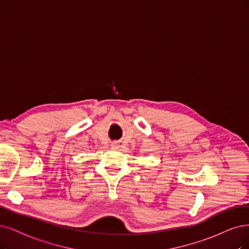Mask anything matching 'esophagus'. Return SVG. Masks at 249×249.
<instances>
[{
    "mask_svg": "<svg viewBox=\"0 0 249 249\" xmlns=\"http://www.w3.org/2000/svg\"><path fill=\"white\" fill-rule=\"evenodd\" d=\"M114 146H116V145H114Z\"/></svg>",
    "mask_w": 249,
    "mask_h": 249,
    "instance_id": "1",
    "label": "esophagus"
}]
</instances>
